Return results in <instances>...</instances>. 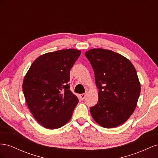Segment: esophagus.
<instances>
[{"mask_svg":"<svg viewBox=\"0 0 158 158\" xmlns=\"http://www.w3.org/2000/svg\"><path fill=\"white\" fill-rule=\"evenodd\" d=\"M86 96V94H80V98L81 99H84L85 98V97Z\"/></svg>","mask_w":158,"mask_h":158,"instance_id":"esophagus-1","label":"esophagus"}]
</instances>
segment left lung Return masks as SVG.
<instances>
[{"label": "left lung", "mask_w": 158, "mask_h": 158, "mask_svg": "<svg viewBox=\"0 0 158 158\" xmlns=\"http://www.w3.org/2000/svg\"><path fill=\"white\" fill-rule=\"evenodd\" d=\"M85 56L92 65L99 89V99L91 107V114L107 128L126 122L135 111L140 84L135 66L126 57L110 50L93 49Z\"/></svg>", "instance_id": "obj_1"}]
</instances>
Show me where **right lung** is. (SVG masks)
<instances>
[{"label":"right lung","instance_id":"add662e5","mask_svg":"<svg viewBox=\"0 0 158 158\" xmlns=\"http://www.w3.org/2000/svg\"><path fill=\"white\" fill-rule=\"evenodd\" d=\"M81 51L47 52L31 64L23 79V92L33 117L49 129L60 128L72 117L78 99L70 90V71Z\"/></svg>","mask_w":158,"mask_h":158}]
</instances>
